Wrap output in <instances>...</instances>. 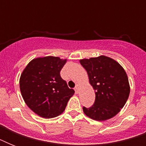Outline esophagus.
I'll use <instances>...</instances> for the list:
<instances>
[{
  "label": "esophagus",
  "instance_id": "obj_1",
  "mask_svg": "<svg viewBox=\"0 0 146 146\" xmlns=\"http://www.w3.org/2000/svg\"><path fill=\"white\" fill-rule=\"evenodd\" d=\"M75 92L76 94H78L79 92H80V86H79V85H76V86Z\"/></svg>",
  "mask_w": 146,
  "mask_h": 146
}]
</instances>
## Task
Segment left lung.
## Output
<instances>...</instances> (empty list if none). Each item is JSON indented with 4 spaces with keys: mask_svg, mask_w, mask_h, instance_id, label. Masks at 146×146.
Instances as JSON below:
<instances>
[{
    "mask_svg": "<svg viewBox=\"0 0 146 146\" xmlns=\"http://www.w3.org/2000/svg\"><path fill=\"white\" fill-rule=\"evenodd\" d=\"M80 62L96 92L95 103L89 108L83 107V112L98 121L111 119L120 112L129 97L130 88L126 71L118 62L104 55Z\"/></svg>",
    "mask_w": 146,
    "mask_h": 146,
    "instance_id": "left-lung-1",
    "label": "left lung"
}]
</instances>
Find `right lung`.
Returning a JSON list of instances; mask_svg holds the SVG:
<instances>
[{
    "mask_svg": "<svg viewBox=\"0 0 146 146\" xmlns=\"http://www.w3.org/2000/svg\"><path fill=\"white\" fill-rule=\"evenodd\" d=\"M66 59L58 57H37L24 69L19 79V88L24 102L32 111L44 118L62 113L74 95L60 72Z\"/></svg>",
    "mask_w": 146,
    "mask_h": 146,
    "instance_id": "add662e5",
    "label": "right lung"
}]
</instances>
